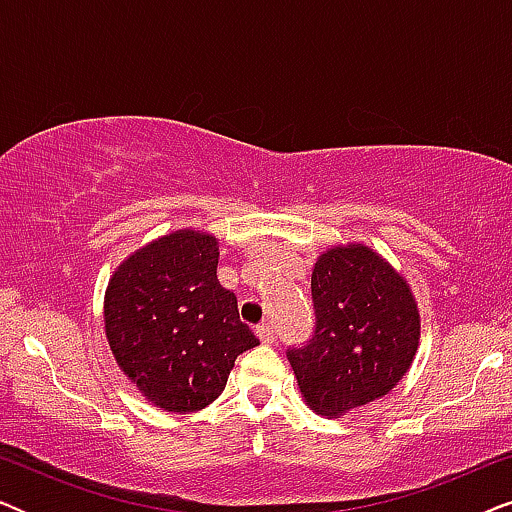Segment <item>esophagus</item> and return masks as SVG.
<instances>
[{
	"label": "esophagus",
	"instance_id": "obj_1",
	"mask_svg": "<svg viewBox=\"0 0 512 512\" xmlns=\"http://www.w3.org/2000/svg\"><path fill=\"white\" fill-rule=\"evenodd\" d=\"M256 335H258V340L263 342V345H272V342H275V331H272V326L270 324H258L256 326Z\"/></svg>",
	"mask_w": 512,
	"mask_h": 512
}]
</instances>
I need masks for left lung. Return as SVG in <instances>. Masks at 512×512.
<instances>
[{
  "label": "left lung",
  "instance_id": "obj_1",
  "mask_svg": "<svg viewBox=\"0 0 512 512\" xmlns=\"http://www.w3.org/2000/svg\"><path fill=\"white\" fill-rule=\"evenodd\" d=\"M314 335L286 352L305 403L324 417L387 396L419 347L410 284L366 244H338L312 270Z\"/></svg>",
  "mask_w": 512,
  "mask_h": 512
}]
</instances>
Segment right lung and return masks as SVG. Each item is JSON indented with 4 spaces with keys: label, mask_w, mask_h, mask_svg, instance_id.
Returning a JSON list of instances; mask_svg holds the SVG:
<instances>
[{
    "label": "right lung",
    "mask_w": 512,
    "mask_h": 512,
    "mask_svg": "<svg viewBox=\"0 0 512 512\" xmlns=\"http://www.w3.org/2000/svg\"><path fill=\"white\" fill-rule=\"evenodd\" d=\"M219 240L174 230L137 249L104 293V333L125 377L167 412L207 408L258 338L216 279Z\"/></svg>",
    "instance_id": "add662e5"
}]
</instances>
